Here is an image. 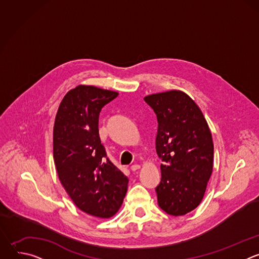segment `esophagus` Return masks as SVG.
Returning a JSON list of instances; mask_svg holds the SVG:
<instances>
[{"label":"esophagus","instance_id":"obj_1","mask_svg":"<svg viewBox=\"0 0 259 259\" xmlns=\"http://www.w3.org/2000/svg\"><path fill=\"white\" fill-rule=\"evenodd\" d=\"M130 168H131L132 171H136V170H138V169L140 168V165H138V164H133Z\"/></svg>","mask_w":259,"mask_h":259}]
</instances>
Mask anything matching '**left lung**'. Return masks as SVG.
Here are the masks:
<instances>
[{"label": "left lung", "mask_w": 259, "mask_h": 259, "mask_svg": "<svg viewBox=\"0 0 259 259\" xmlns=\"http://www.w3.org/2000/svg\"><path fill=\"white\" fill-rule=\"evenodd\" d=\"M157 115L156 150L162 178L156 189L158 204L173 216L186 215L203 200L213 170L214 145L198 104L180 90L144 97Z\"/></svg>", "instance_id": "obj_1"}]
</instances>
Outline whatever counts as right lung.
<instances>
[{
    "label": "right lung",
    "mask_w": 259,
    "mask_h": 259,
    "mask_svg": "<svg viewBox=\"0 0 259 259\" xmlns=\"http://www.w3.org/2000/svg\"><path fill=\"white\" fill-rule=\"evenodd\" d=\"M118 94L77 86L61 100L53 128V158L62 187L80 210L99 218L118 212L129 182L106 157L98 131L101 108Z\"/></svg>",
    "instance_id": "right-lung-1"
}]
</instances>
